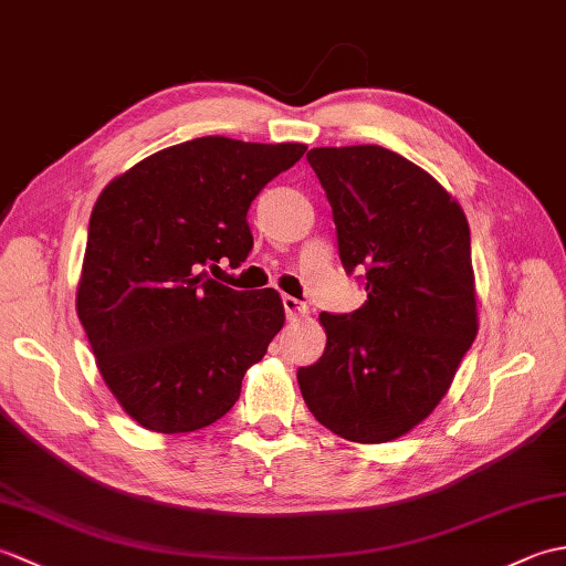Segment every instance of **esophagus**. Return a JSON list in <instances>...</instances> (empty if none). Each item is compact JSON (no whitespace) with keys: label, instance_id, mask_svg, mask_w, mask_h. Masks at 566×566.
<instances>
[{"label":"esophagus","instance_id":"34e87169","mask_svg":"<svg viewBox=\"0 0 566 566\" xmlns=\"http://www.w3.org/2000/svg\"><path fill=\"white\" fill-rule=\"evenodd\" d=\"M282 306H284V314H286V318H290V321H294V318L306 314V304L298 302V298H294V296H290V294L282 296Z\"/></svg>","mask_w":566,"mask_h":566}]
</instances>
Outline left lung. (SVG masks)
Instances as JSON below:
<instances>
[{
    "instance_id": "8db88e82",
    "label": "left lung",
    "mask_w": 566,
    "mask_h": 566,
    "mask_svg": "<svg viewBox=\"0 0 566 566\" xmlns=\"http://www.w3.org/2000/svg\"><path fill=\"white\" fill-rule=\"evenodd\" d=\"M333 209L347 274L367 302L321 314L326 350L296 379L321 426L389 442L426 420L476 338L464 213L426 170L381 146L306 153Z\"/></svg>"
}]
</instances>
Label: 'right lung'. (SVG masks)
Returning <instances> with one entry per match:
<instances>
[{"mask_svg": "<svg viewBox=\"0 0 566 566\" xmlns=\"http://www.w3.org/2000/svg\"><path fill=\"white\" fill-rule=\"evenodd\" d=\"M304 153L203 136L140 160L94 203L77 316L106 387L143 428L216 423L284 326L274 290L235 292L209 272L245 262L252 199Z\"/></svg>", "mask_w": 566, "mask_h": 566, "instance_id": "1", "label": "right lung"}]
</instances>
